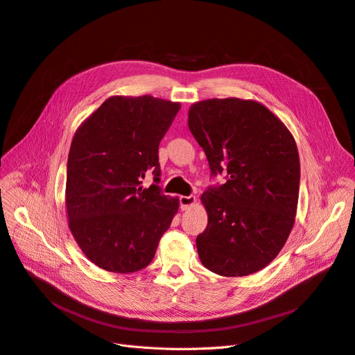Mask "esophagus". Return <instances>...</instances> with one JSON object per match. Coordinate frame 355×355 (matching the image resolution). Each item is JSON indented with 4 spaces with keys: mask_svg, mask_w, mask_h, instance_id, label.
Listing matches in <instances>:
<instances>
[{
    "mask_svg": "<svg viewBox=\"0 0 355 355\" xmlns=\"http://www.w3.org/2000/svg\"><path fill=\"white\" fill-rule=\"evenodd\" d=\"M195 202H196V198H195L193 195H189V196L182 195V196H179V204H180V208H182L183 211L191 208V207H193Z\"/></svg>",
    "mask_w": 355,
    "mask_h": 355,
    "instance_id": "1",
    "label": "esophagus"
}]
</instances>
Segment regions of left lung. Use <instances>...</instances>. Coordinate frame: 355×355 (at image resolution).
<instances>
[{"mask_svg":"<svg viewBox=\"0 0 355 355\" xmlns=\"http://www.w3.org/2000/svg\"><path fill=\"white\" fill-rule=\"evenodd\" d=\"M188 125L211 176L227 179L202 193L208 225L196 237L199 259L219 276L256 273L275 260L295 223L300 179L295 139L251 99L199 101Z\"/></svg>","mask_w":355,"mask_h":355,"instance_id":"1","label":"left lung"}]
</instances>
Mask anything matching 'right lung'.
<instances>
[{
    "instance_id": "1",
    "label": "right lung",
    "mask_w": 355,
    "mask_h": 355,
    "mask_svg": "<svg viewBox=\"0 0 355 355\" xmlns=\"http://www.w3.org/2000/svg\"><path fill=\"white\" fill-rule=\"evenodd\" d=\"M180 104L111 96L75 132L67 157L66 209L85 256L112 273L148 266L179 199L162 192L159 144ZM147 173L155 183L141 187Z\"/></svg>"
}]
</instances>
